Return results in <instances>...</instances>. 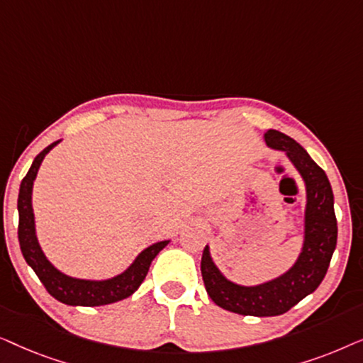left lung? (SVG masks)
I'll return each instance as SVG.
<instances>
[{"instance_id": "obj_1", "label": "left lung", "mask_w": 363, "mask_h": 363, "mask_svg": "<svg viewBox=\"0 0 363 363\" xmlns=\"http://www.w3.org/2000/svg\"><path fill=\"white\" fill-rule=\"evenodd\" d=\"M264 140L267 147L284 150L306 182V236L296 264L276 279L246 287L228 281L218 271L210 247L206 246L201 256V276L211 301L230 312L256 317L284 314L314 292L325 277L337 245L334 193L325 172L286 133L271 128L264 133Z\"/></svg>"}]
</instances>
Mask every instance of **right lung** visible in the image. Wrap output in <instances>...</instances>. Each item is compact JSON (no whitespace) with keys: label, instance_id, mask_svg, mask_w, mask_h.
Returning <instances> with one entry per match:
<instances>
[{"label":"right lung","instance_id":"right-lung-1","mask_svg":"<svg viewBox=\"0 0 363 363\" xmlns=\"http://www.w3.org/2000/svg\"><path fill=\"white\" fill-rule=\"evenodd\" d=\"M57 142L51 143V145L44 148L39 155L34 158L31 168L23 178L21 186H19V196H18V213H19V225H18V240L19 246H21V252L24 259L33 271L36 272L39 281L43 282L46 291L51 294L54 299L67 306H106L112 304V302L122 301L125 297L132 296L133 292L138 289L145 279L148 267H150L152 261L160 252L163 247L168 245V241H160L155 245L148 246L143 250L137 259L132 262L127 271L118 274L112 279L107 281H86V279H76V277L62 274L57 271L51 262L46 259L44 252L39 246L36 230H34V215H33V205H31V193H33V183L34 178L38 175L39 167H41L43 158L46 153L51 150Z\"/></svg>","mask_w":363,"mask_h":363}]
</instances>
